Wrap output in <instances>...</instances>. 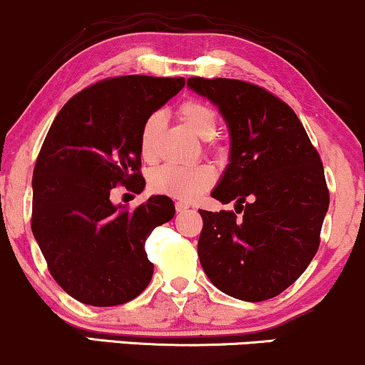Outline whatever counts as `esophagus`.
Masks as SVG:
<instances>
[{
  "label": "esophagus",
  "instance_id": "1",
  "mask_svg": "<svg viewBox=\"0 0 365 365\" xmlns=\"http://www.w3.org/2000/svg\"><path fill=\"white\" fill-rule=\"evenodd\" d=\"M175 207H177V212H183V211H187L188 207V202H183V200H178V202H175Z\"/></svg>",
  "mask_w": 365,
  "mask_h": 365
}]
</instances>
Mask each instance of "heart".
I'll use <instances>...</instances> for the list:
<instances>
[{
  "mask_svg": "<svg viewBox=\"0 0 365 365\" xmlns=\"http://www.w3.org/2000/svg\"><path fill=\"white\" fill-rule=\"evenodd\" d=\"M178 118L202 140H211L217 132L216 113L207 103L199 99H187L178 106ZM165 116L153 113L145 118L139 135V153L144 161H154L158 154V139ZM215 182V175L207 166L175 168L161 166L149 177L150 190L180 200H192L206 192Z\"/></svg>",
  "mask_w": 365,
  "mask_h": 365,
  "instance_id": "heart-1",
  "label": "heart"
}]
</instances>
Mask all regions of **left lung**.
I'll list each match as a JSON object with an SVG mask.
<instances>
[{
    "label": "left lung",
    "mask_w": 365,
    "mask_h": 365,
    "mask_svg": "<svg viewBox=\"0 0 365 365\" xmlns=\"http://www.w3.org/2000/svg\"><path fill=\"white\" fill-rule=\"evenodd\" d=\"M187 86L216 104L232 142L211 195L223 204L235 200V211H199V261L226 295L273 299L319 249L329 206L319 154L295 111L269 91L235 78L192 77Z\"/></svg>",
    "instance_id": "1"
}]
</instances>
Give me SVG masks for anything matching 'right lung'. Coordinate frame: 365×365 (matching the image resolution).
<instances>
[{
    "mask_svg": "<svg viewBox=\"0 0 365 365\" xmlns=\"http://www.w3.org/2000/svg\"><path fill=\"white\" fill-rule=\"evenodd\" d=\"M183 86L182 77L104 78L75 94L46 135L32 178L31 226L49 273L78 302L125 304L153 278L145 240L175 216L173 200L153 195L130 211L110 194L116 185L142 192L140 128Z\"/></svg>",
    "mask_w": 365,
    "mask_h": 365,
    "instance_id": "obj_1",
    "label": "right lung"
}]
</instances>
